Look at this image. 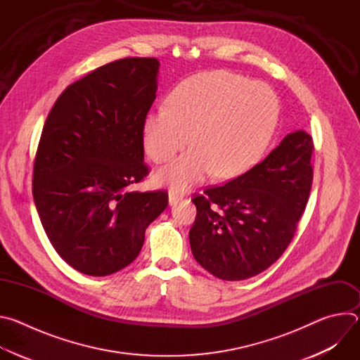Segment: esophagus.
<instances>
[{"label": "esophagus", "instance_id": "34e87169", "mask_svg": "<svg viewBox=\"0 0 360 360\" xmlns=\"http://www.w3.org/2000/svg\"><path fill=\"white\" fill-rule=\"evenodd\" d=\"M181 199H182V195H179V193H176L174 191H169V205H175Z\"/></svg>", "mask_w": 360, "mask_h": 360}]
</instances>
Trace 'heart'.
<instances>
[{"label": "heart", "mask_w": 360, "mask_h": 360, "mask_svg": "<svg viewBox=\"0 0 360 360\" xmlns=\"http://www.w3.org/2000/svg\"><path fill=\"white\" fill-rule=\"evenodd\" d=\"M278 99L264 84L229 71L202 72L182 81L168 107L148 114L143 145L152 161L172 160L191 143L193 149L160 169L155 181L186 191L212 172L238 176L265 152L278 121Z\"/></svg>", "instance_id": "heart-1"}]
</instances>
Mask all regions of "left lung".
Returning <instances> with one entry per match:
<instances>
[{
	"mask_svg": "<svg viewBox=\"0 0 360 360\" xmlns=\"http://www.w3.org/2000/svg\"><path fill=\"white\" fill-rule=\"evenodd\" d=\"M312 150V136L295 131L261 164L193 195L189 242L202 268L224 281H243L281 258L309 199Z\"/></svg>",
	"mask_w": 360,
	"mask_h": 360,
	"instance_id": "8db88e82",
	"label": "left lung"
}]
</instances>
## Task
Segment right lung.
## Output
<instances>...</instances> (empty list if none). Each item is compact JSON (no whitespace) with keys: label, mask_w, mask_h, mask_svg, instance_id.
<instances>
[{"label":"right lung","mask_w":360,"mask_h":360,"mask_svg":"<svg viewBox=\"0 0 360 360\" xmlns=\"http://www.w3.org/2000/svg\"><path fill=\"white\" fill-rule=\"evenodd\" d=\"M157 58H124L68 85L39 138L32 195L44 231L74 269L107 276L141 252L168 192H138L143 124L157 98Z\"/></svg>","instance_id":"obj_1"}]
</instances>
